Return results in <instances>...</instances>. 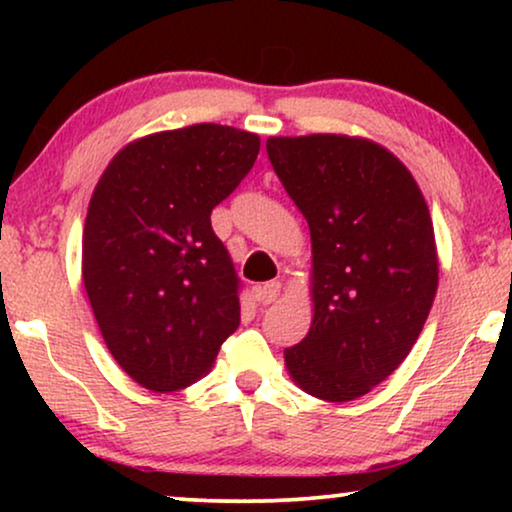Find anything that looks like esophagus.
<instances>
[{
	"label": "esophagus",
	"instance_id": "34e87169",
	"mask_svg": "<svg viewBox=\"0 0 512 512\" xmlns=\"http://www.w3.org/2000/svg\"><path fill=\"white\" fill-rule=\"evenodd\" d=\"M279 291H282V284L279 282H265L263 286H258L256 289V298L261 305H270L275 303L279 298Z\"/></svg>",
	"mask_w": 512,
	"mask_h": 512
}]
</instances>
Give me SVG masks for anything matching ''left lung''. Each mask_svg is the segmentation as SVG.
<instances>
[{"label":"left lung","instance_id":"1","mask_svg":"<svg viewBox=\"0 0 512 512\" xmlns=\"http://www.w3.org/2000/svg\"><path fill=\"white\" fill-rule=\"evenodd\" d=\"M268 158L312 240L310 333L284 349L310 396H366L410 354L438 289L429 207L415 177L373 139L270 137Z\"/></svg>","mask_w":512,"mask_h":512}]
</instances>
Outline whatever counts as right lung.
I'll list each match as a JSON object with an SVG mask.
<instances>
[{
    "mask_svg": "<svg viewBox=\"0 0 512 512\" xmlns=\"http://www.w3.org/2000/svg\"><path fill=\"white\" fill-rule=\"evenodd\" d=\"M258 149L254 132L198 123L135 139L97 181L83 286L111 356L144 389L198 382L240 326V279L209 216Z\"/></svg>",
    "mask_w": 512,
    "mask_h": 512,
    "instance_id": "1",
    "label": "right lung"
}]
</instances>
